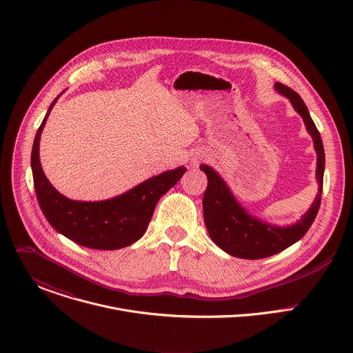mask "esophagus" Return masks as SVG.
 I'll use <instances>...</instances> for the list:
<instances>
[{
	"instance_id": "esophagus-1",
	"label": "esophagus",
	"mask_w": 353,
	"mask_h": 353,
	"mask_svg": "<svg viewBox=\"0 0 353 353\" xmlns=\"http://www.w3.org/2000/svg\"><path fill=\"white\" fill-rule=\"evenodd\" d=\"M198 161H199V158H195V159H194V162H192V163H194V165H196V163H198Z\"/></svg>"
}]
</instances>
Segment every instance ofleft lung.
I'll use <instances>...</instances> for the list:
<instances>
[{
	"instance_id": "obj_1",
	"label": "left lung",
	"mask_w": 353,
	"mask_h": 353,
	"mask_svg": "<svg viewBox=\"0 0 353 353\" xmlns=\"http://www.w3.org/2000/svg\"><path fill=\"white\" fill-rule=\"evenodd\" d=\"M275 89L290 100L292 106L303 119L309 134L313 137L317 152L316 176L319 181V192L310 210L299 222L286 228L272 226L247 214L221 176L212 168L201 165V170L208 177V185L203 199L205 226L215 244L228 254L237 259L260 260L281 253L282 250L288 248L307 233L319 214L321 203L325 155L320 132L312 120L305 102L293 89L281 82L275 83Z\"/></svg>"
}]
</instances>
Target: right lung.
<instances>
[{
  "instance_id": "add662e5",
  "label": "right lung",
  "mask_w": 353,
  "mask_h": 353,
  "mask_svg": "<svg viewBox=\"0 0 353 353\" xmlns=\"http://www.w3.org/2000/svg\"><path fill=\"white\" fill-rule=\"evenodd\" d=\"M60 97V94H59ZM50 105L32 148V173L39 205L48 223L79 245L93 250H119L135 243L145 233L159 198L185 173V168L168 170L138 184L130 191L106 201H72L60 194L43 173L39 142Z\"/></svg>"
}]
</instances>
